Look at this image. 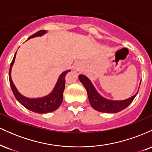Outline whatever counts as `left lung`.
<instances>
[{
    "label": "left lung",
    "instance_id": "8db88e82",
    "mask_svg": "<svg viewBox=\"0 0 152 152\" xmlns=\"http://www.w3.org/2000/svg\"><path fill=\"white\" fill-rule=\"evenodd\" d=\"M78 79L86 88L91 106L94 109L100 111V112L111 113V114L119 112L122 110L126 109L127 106L131 104V103L133 102L136 96L137 95L138 91H139V90H138L135 95L132 96V97L125 99V100H110V99H107L103 97L97 91L91 80L85 75H79ZM140 83H139V86H140Z\"/></svg>",
    "mask_w": 152,
    "mask_h": 152
}]
</instances>
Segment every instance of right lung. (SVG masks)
<instances>
[{
	"mask_svg": "<svg viewBox=\"0 0 152 152\" xmlns=\"http://www.w3.org/2000/svg\"><path fill=\"white\" fill-rule=\"evenodd\" d=\"M46 33L47 31L46 30L39 31L30 36L28 38V40L35 37H38V36H42L44 34H46ZM15 56H16V53H15L13 61L10 64L9 69L10 85L15 99L26 109L34 111L35 113H38V114H47V113L53 112L55 110H56L60 106L63 102V94H64V88H65V77L66 74L70 72L71 70L64 71L59 76L58 81L56 83L53 89L46 96L40 97V98H28V97L24 96L21 94L19 93L18 89H17L13 81H12L11 70L13 64L15 62Z\"/></svg>",
	"mask_w": 152,
	"mask_h": 152,
	"instance_id": "obj_1",
	"label": "right lung"
}]
</instances>
